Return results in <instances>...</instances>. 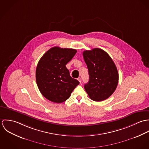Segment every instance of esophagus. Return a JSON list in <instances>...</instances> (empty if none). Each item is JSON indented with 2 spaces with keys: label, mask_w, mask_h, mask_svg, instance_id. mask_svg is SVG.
I'll return each instance as SVG.
<instances>
[{
  "label": "esophagus",
  "mask_w": 149,
  "mask_h": 149,
  "mask_svg": "<svg viewBox=\"0 0 149 149\" xmlns=\"http://www.w3.org/2000/svg\"><path fill=\"white\" fill-rule=\"evenodd\" d=\"M77 80H78V81L81 83V79L80 77H79V78L77 79Z\"/></svg>",
  "instance_id": "34e87169"
}]
</instances>
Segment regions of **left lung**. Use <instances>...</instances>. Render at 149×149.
<instances>
[{
	"instance_id": "1",
	"label": "left lung",
	"mask_w": 149,
	"mask_h": 149,
	"mask_svg": "<svg viewBox=\"0 0 149 149\" xmlns=\"http://www.w3.org/2000/svg\"><path fill=\"white\" fill-rule=\"evenodd\" d=\"M89 73V81L84 85L91 99L101 102L108 99L115 91L119 74L111 57L104 50L95 48L83 53Z\"/></svg>"
}]
</instances>
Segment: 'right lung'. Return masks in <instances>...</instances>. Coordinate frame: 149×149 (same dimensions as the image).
Wrapping results in <instances>:
<instances>
[{
	"label": "right lung",
	"mask_w": 149,
	"mask_h": 149,
	"mask_svg": "<svg viewBox=\"0 0 149 149\" xmlns=\"http://www.w3.org/2000/svg\"><path fill=\"white\" fill-rule=\"evenodd\" d=\"M76 52V49L56 46L47 50L40 60L36 72V81L41 94L47 100L63 103L79 84L66 68Z\"/></svg>",
	"instance_id": "obj_1"
}]
</instances>
